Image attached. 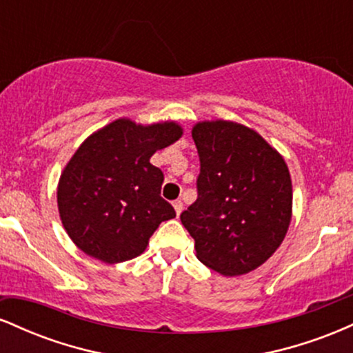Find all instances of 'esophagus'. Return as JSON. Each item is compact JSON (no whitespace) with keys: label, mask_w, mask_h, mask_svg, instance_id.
<instances>
[{"label":"esophagus","mask_w":353,"mask_h":353,"mask_svg":"<svg viewBox=\"0 0 353 353\" xmlns=\"http://www.w3.org/2000/svg\"><path fill=\"white\" fill-rule=\"evenodd\" d=\"M172 208H174V210H176L177 216H179V214L182 212V208H184V204H182V201L177 199V201L172 202Z\"/></svg>","instance_id":"esophagus-1"}]
</instances>
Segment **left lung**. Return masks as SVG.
<instances>
[{
    "label": "left lung",
    "mask_w": 353,
    "mask_h": 353,
    "mask_svg": "<svg viewBox=\"0 0 353 353\" xmlns=\"http://www.w3.org/2000/svg\"><path fill=\"white\" fill-rule=\"evenodd\" d=\"M201 161L197 199L181 214L197 259L222 275L262 265L292 217V181L283 157L254 129L230 121L192 128Z\"/></svg>",
    "instance_id": "8db88e82"
}]
</instances>
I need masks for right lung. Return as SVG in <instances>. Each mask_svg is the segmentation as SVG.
<instances>
[{
  "instance_id": "1",
  "label": "right lung",
  "mask_w": 353,
  "mask_h": 353,
  "mask_svg": "<svg viewBox=\"0 0 353 353\" xmlns=\"http://www.w3.org/2000/svg\"><path fill=\"white\" fill-rule=\"evenodd\" d=\"M181 136L172 121L141 125L116 119L79 145L59 177L58 209L84 254L106 264L134 259L161 222L176 217L161 197L164 174L149 159Z\"/></svg>"
}]
</instances>
